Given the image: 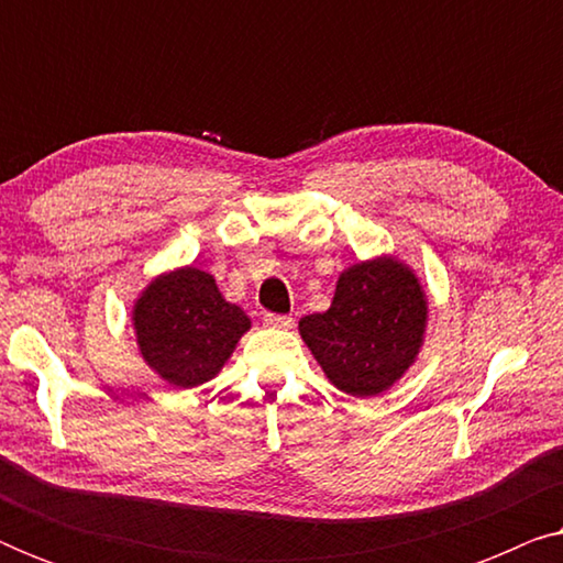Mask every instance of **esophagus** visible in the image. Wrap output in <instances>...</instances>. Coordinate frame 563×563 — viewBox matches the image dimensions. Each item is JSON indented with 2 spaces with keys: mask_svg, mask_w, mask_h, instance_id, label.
I'll return each instance as SVG.
<instances>
[{
  "mask_svg": "<svg viewBox=\"0 0 563 563\" xmlns=\"http://www.w3.org/2000/svg\"><path fill=\"white\" fill-rule=\"evenodd\" d=\"M264 322L268 328H279V330H289L291 325H295V320H291L289 314H274V312H266Z\"/></svg>",
  "mask_w": 563,
  "mask_h": 563,
  "instance_id": "34e87169",
  "label": "esophagus"
}]
</instances>
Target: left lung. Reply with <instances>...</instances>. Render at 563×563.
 Returning a JSON list of instances; mask_svg holds the SVG:
<instances>
[{"mask_svg":"<svg viewBox=\"0 0 563 563\" xmlns=\"http://www.w3.org/2000/svg\"><path fill=\"white\" fill-rule=\"evenodd\" d=\"M428 312L415 268L382 253L343 268L333 302L299 320V335L333 387L376 397L418 361Z\"/></svg>","mask_w":563,"mask_h":563,"instance_id":"8db88e82","label":"left lung"}]
</instances>
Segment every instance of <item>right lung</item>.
<instances>
[{
  "mask_svg": "<svg viewBox=\"0 0 563 563\" xmlns=\"http://www.w3.org/2000/svg\"><path fill=\"white\" fill-rule=\"evenodd\" d=\"M133 333L145 366L176 389H191L222 372L251 318L228 302L212 274L179 266L145 284L135 297Z\"/></svg>",
  "mask_w": 563,
  "mask_h": 563,
  "instance_id": "add662e5",
  "label": "right lung"
}]
</instances>
